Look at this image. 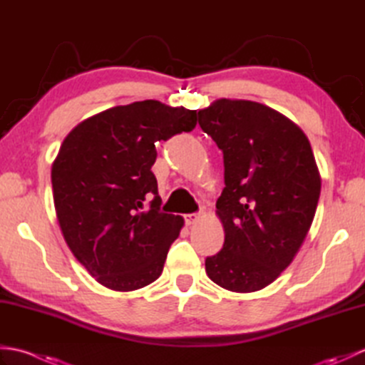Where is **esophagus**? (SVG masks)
<instances>
[{
	"instance_id": "esophagus-1",
	"label": "esophagus",
	"mask_w": 365,
	"mask_h": 365,
	"mask_svg": "<svg viewBox=\"0 0 365 365\" xmlns=\"http://www.w3.org/2000/svg\"><path fill=\"white\" fill-rule=\"evenodd\" d=\"M199 218H200L199 213H188V215H185V222H187L188 226H191V224L197 222Z\"/></svg>"
}]
</instances>
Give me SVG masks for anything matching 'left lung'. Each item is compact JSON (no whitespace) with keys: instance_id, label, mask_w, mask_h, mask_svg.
Here are the masks:
<instances>
[{"instance_id":"obj_1","label":"left lung","mask_w":365,"mask_h":365,"mask_svg":"<svg viewBox=\"0 0 365 365\" xmlns=\"http://www.w3.org/2000/svg\"><path fill=\"white\" fill-rule=\"evenodd\" d=\"M197 115L222 150L226 183L216 200L226 237L205 271L226 290H262L290 265L314 221L322 178L311 143L289 118L251 100L220 98Z\"/></svg>"}]
</instances>
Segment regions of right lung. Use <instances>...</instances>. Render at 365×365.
<instances>
[{
	"mask_svg": "<svg viewBox=\"0 0 365 365\" xmlns=\"http://www.w3.org/2000/svg\"><path fill=\"white\" fill-rule=\"evenodd\" d=\"M196 122V110L144 100L92 115L61 144L51 166L58 222L76 260L108 289L160 277L183 218L160 212L155 143Z\"/></svg>",
	"mask_w": 365,
	"mask_h": 365,
	"instance_id": "1",
	"label": "right lung"
}]
</instances>
